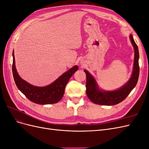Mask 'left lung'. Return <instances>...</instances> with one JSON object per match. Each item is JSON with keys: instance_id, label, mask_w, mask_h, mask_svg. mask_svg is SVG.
I'll return each instance as SVG.
<instances>
[{"instance_id": "left-lung-1", "label": "left lung", "mask_w": 149, "mask_h": 149, "mask_svg": "<svg viewBox=\"0 0 149 149\" xmlns=\"http://www.w3.org/2000/svg\"><path fill=\"white\" fill-rule=\"evenodd\" d=\"M129 37L134 49L133 70L130 79L123 86L114 91L101 89L95 78L86 70H84L86 74V94L89 100L94 104L103 106H112L119 104L125 100L136 86L139 75V49L134 42L132 35L130 34Z\"/></svg>"}]
</instances>
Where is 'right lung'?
<instances>
[{"instance_id": "obj_1", "label": "right lung", "mask_w": 149, "mask_h": 149, "mask_svg": "<svg viewBox=\"0 0 149 149\" xmlns=\"http://www.w3.org/2000/svg\"><path fill=\"white\" fill-rule=\"evenodd\" d=\"M12 56L13 76L18 89L30 101L39 104H49L59 102L64 95L66 84L72 75L78 70V66L75 65L50 84L43 87L35 86L21 78L15 67L14 52L12 53Z\"/></svg>"}]
</instances>
